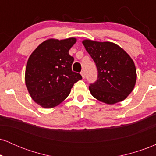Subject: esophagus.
Masks as SVG:
<instances>
[{
    "label": "esophagus",
    "mask_w": 156,
    "mask_h": 156,
    "mask_svg": "<svg viewBox=\"0 0 156 156\" xmlns=\"http://www.w3.org/2000/svg\"><path fill=\"white\" fill-rule=\"evenodd\" d=\"M80 75H81L82 78H85V72H84L83 70V71H81V72H80Z\"/></svg>",
    "instance_id": "34e87169"
}]
</instances>
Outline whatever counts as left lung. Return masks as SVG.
<instances>
[{"label":"left lung","instance_id":"8db88e82","mask_svg":"<svg viewBox=\"0 0 156 156\" xmlns=\"http://www.w3.org/2000/svg\"><path fill=\"white\" fill-rule=\"evenodd\" d=\"M82 43L98 69V79L89 87L92 95L110 105L124 101L133 91L136 81L133 59L113 42L85 39Z\"/></svg>","mask_w":156,"mask_h":156}]
</instances>
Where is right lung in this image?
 I'll use <instances>...</instances> for the list:
<instances>
[{
  "label": "right lung",
  "instance_id": "1",
  "mask_svg": "<svg viewBox=\"0 0 156 156\" xmlns=\"http://www.w3.org/2000/svg\"><path fill=\"white\" fill-rule=\"evenodd\" d=\"M76 42L74 37L47 39L28 58L25 81L31 98L40 106L51 108L60 104L74 83L82 79L79 73L73 72L74 58L69 54Z\"/></svg>",
  "mask_w": 156,
  "mask_h": 156
}]
</instances>
